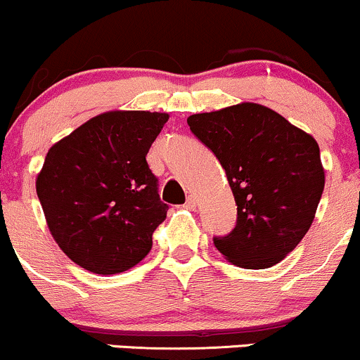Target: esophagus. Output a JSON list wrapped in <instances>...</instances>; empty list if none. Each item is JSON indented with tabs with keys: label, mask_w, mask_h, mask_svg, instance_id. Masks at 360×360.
Wrapping results in <instances>:
<instances>
[{
	"label": "esophagus",
	"mask_w": 360,
	"mask_h": 360,
	"mask_svg": "<svg viewBox=\"0 0 360 360\" xmlns=\"http://www.w3.org/2000/svg\"><path fill=\"white\" fill-rule=\"evenodd\" d=\"M196 205H198L196 196H194V194H189L188 200H186L184 206H186V208H188V210H194V208H196Z\"/></svg>",
	"instance_id": "obj_1"
}]
</instances>
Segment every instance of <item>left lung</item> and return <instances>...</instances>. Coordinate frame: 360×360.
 <instances>
[{
	"label": "left lung",
	"instance_id": "1",
	"mask_svg": "<svg viewBox=\"0 0 360 360\" xmlns=\"http://www.w3.org/2000/svg\"><path fill=\"white\" fill-rule=\"evenodd\" d=\"M188 125L220 160L237 205V225L214 247L238 267H272L315 218L325 186L316 140L255 103L191 115Z\"/></svg>",
	"mask_w": 360,
	"mask_h": 360
}]
</instances>
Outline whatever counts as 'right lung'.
I'll return each instance as SVG.
<instances>
[{"label": "right lung", "mask_w": 360, "mask_h": 360, "mask_svg": "<svg viewBox=\"0 0 360 360\" xmlns=\"http://www.w3.org/2000/svg\"><path fill=\"white\" fill-rule=\"evenodd\" d=\"M167 120L108 111L47 152L37 177L45 220L62 252L86 271L118 274L150 252L169 206L146 157Z\"/></svg>", "instance_id": "add662e5"}]
</instances>
